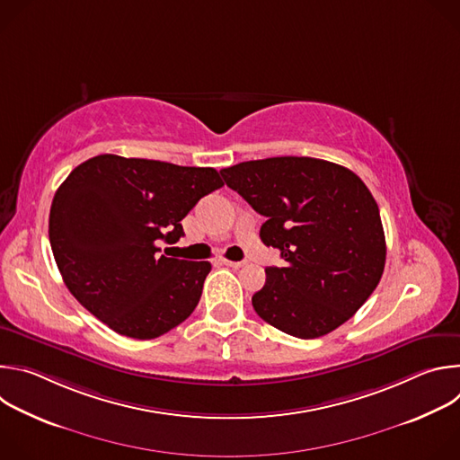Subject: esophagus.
<instances>
[{
    "instance_id": "esophagus-1",
    "label": "esophagus",
    "mask_w": 460,
    "mask_h": 460,
    "mask_svg": "<svg viewBox=\"0 0 460 460\" xmlns=\"http://www.w3.org/2000/svg\"><path fill=\"white\" fill-rule=\"evenodd\" d=\"M222 264H224V266H229V268H234V270H238V268L245 266V261H233V260L222 258Z\"/></svg>"
}]
</instances>
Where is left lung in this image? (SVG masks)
I'll return each mask as SVG.
<instances>
[{"instance_id": "8db88e82", "label": "left lung", "mask_w": 460, "mask_h": 460, "mask_svg": "<svg viewBox=\"0 0 460 460\" xmlns=\"http://www.w3.org/2000/svg\"><path fill=\"white\" fill-rule=\"evenodd\" d=\"M227 187L266 222L260 238L280 249L252 307L277 330L318 339L371 296L385 264L378 206L349 169L307 156L242 162L220 171Z\"/></svg>"}]
</instances>
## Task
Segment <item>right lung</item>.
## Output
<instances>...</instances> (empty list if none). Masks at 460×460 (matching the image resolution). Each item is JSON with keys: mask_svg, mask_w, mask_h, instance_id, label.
Listing matches in <instances>:
<instances>
[{"mask_svg": "<svg viewBox=\"0 0 460 460\" xmlns=\"http://www.w3.org/2000/svg\"><path fill=\"white\" fill-rule=\"evenodd\" d=\"M224 185L213 167L100 155L58 187L49 238L65 286L112 332L156 339L199 305L209 261L158 254L181 220Z\"/></svg>", "mask_w": 460, "mask_h": 460, "instance_id": "obj_1", "label": "right lung"}]
</instances>
